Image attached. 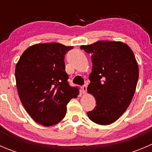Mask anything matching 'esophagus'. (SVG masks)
I'll list each match as a JSON object with an SVG mask.
<instances>
[{
    "instance_id": "1",
    "label": "esophagus",
    "mask_w": 152,
    "mask_h": 152,
    "mask_svg": "<svg viewBox=\"0 0 152 152\" xmlns=\"http://www.w3.org/2000/svg\"><path fill=\"white\" fill-rule=\"evenodd\" d=\"M82 93H85L87 92V85H83L82 87Z\"/></svg>"
}]
</instances>
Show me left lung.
I'll list each match as a JSON object with an SVG mask.
<instances>
[{
	"label": "left lung",
	"instance_id": "left-lung-1",
	"mask_svg": "<svg viewBox=\"0 0 152 152\" xmlns=\"http://www.w3.org/2000/svg\"><path fill=\"white\" fill-rule=\"evenodd\" d=\"M80 48L92 54L87 91L96 106L87 116L100 125L111 124L124 114L135 92L139 69L134 53L122 42L98 41Z\"/></svg>",
	"mask_w": 152,
	"mask_h": 152
}]
</instances>
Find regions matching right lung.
<instances>
[{
	"label": "right lung",
	"mask_w": 152,
	"mask_h": 152,
	"mask_svg": "<svg viewBox=\"0 0 152 152\" xmlns=\"http://www.w3.org/2000/svg\"><path fill=\"white\" fill-rule=\"evenodd\" d=\"M73 46L57 42L36 44L23 53L15 68L20 99L29 115L45 126L55 125L65 118L67 104L77 98V87L67 82L64 62Z\"/></svg>",
	"instance_id": "obj_1"
}]
</instances>
